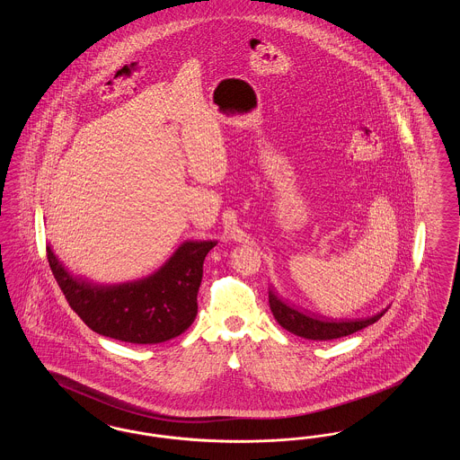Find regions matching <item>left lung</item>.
<instances>
[{
  "mask_svg": "<svg viewBox=\"0 0 460 460\" xmlns=\"http://www.w3.org/2000/svg\"><path fill=\"white\" fill-rule=\"evenodd\" d=\"M269 305L272 310V315L276 317V321L281 324V328L286 331L302 336L305 340H336V338H343L353 334L360 329L367 328L374 324L376 321H379L386 308L372 317L366 319H326L315 314H310L306 310H298L295 306L288 305L283 302L272 289L269 291Z\"/></svg>",
  "mask_w": 460,
  "mask_h": 460,
  "instance_id": "1",
  "label": "left lung"
}]
</instances>
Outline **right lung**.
<instances>
[{"mask_svg":"<svg viewBox=\"0 0 460 460\" xmlns=\"http://www.w3.org/2000/svg\"><path fill=\"white\" fill-rule=\"evenodd\" d=\"M217 241H186L152 276L122 285H93L66 272L46 246L51 272L70 308L98 334L154 345L172 340L197 317L203 261Z\"/></svg>","mask_w":460,"mask_h":460,"instance_id":"1","label":"right lung"}]
</instances>
